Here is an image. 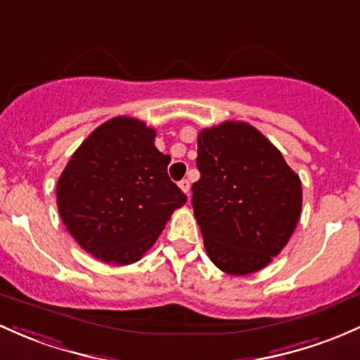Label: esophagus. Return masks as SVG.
I'll return each mask as SVG.
<instances>
[{"mask_svg":"<svg viewBox=\"0 0 360 360\" xmlns=\"http://www.w3.org/2000/svg\"><path fill=\"white\" fill-rule=\"evenodd\" d=\"M179 188H181V190H183L184 193H186L188 196H190V181H188V179L179 181Z\"/></svg>","mask_w":360,"mask_h":360,"instance_id":"obj_1","label":"esophagus"}]
</instances>
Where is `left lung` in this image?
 <instances>
[{
  "label": "left lung",
  "mask_w": 360,
  "mask_h": 360,
  "mask_svg": "<svg viewBox=\"0 0 360 360\" xmlns=\"http://www.w3.org/2000/svg\"><path fill=\"white\" fill-rule=\"evenodd\" d=\"M196 167L191 203L210 260L233 276L264 269L298 224L300 177L262 132L234 120L198 132Z\"/></svg>",
  "instance_id": "1"
}]
</instances>
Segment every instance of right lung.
<instances>
[{
    "label": "right lung",
    "mask_w": 360,
    "mask_h": 360,
    "mask_svg": "<svg viewBox=\"0 0 360 360\" xmlns=\"http://www.w3.org/2000/svg\"><path fill=\"white\" fill-rule=\"evenodd\" d=\"M155 136L141 120L113 117L82 141L56 183L67 231L101 262L127 266L141 259L186 203Z\"/></svg>",
    "instance_id": "right-lung-1"
}]
</instances>
